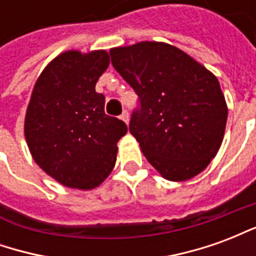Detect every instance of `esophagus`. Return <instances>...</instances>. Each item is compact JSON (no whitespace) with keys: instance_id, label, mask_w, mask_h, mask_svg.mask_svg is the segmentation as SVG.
I'll return each instance as SVG.
<instances>
[{"instance_id":"esophagus-1","label":"esophagus","mask_w":256,"mask_h":256,"mask_svg":"<svg viewBox=\"0 0 256 256\" xmlns=\"http://www.w3.org/2000/svg\"><path fill=\"white\" fill-rule=\"evenodd\" d=\"M120 118H122L123 122H124V123H126V124H128V120H130V114H128V110H124V111H123V114H122V115H120Z\"/></svg>"}]
</instances>
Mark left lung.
Here are the masks:
<instances>
[{"mask_svg":"<svg viewBox=\"0 0 256 256\" xmlns=\"http://www.w3.org/2000/svg\"><path fill=\"white\" fill-rule=\"evenodd\" d=\"M114 68L138 96L128 130L168 181H186L220 150L228 106L214 74L181 49L144 41L110 50Z\"/></svg>","mask_w":256,"mask_h":256,"instance_id":"obj_1","label":"left lung"}]
</instances>
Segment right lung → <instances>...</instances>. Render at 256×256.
Returning <instances> with one entry per match:
<instances>
[{"label":"right lung","mask_w":256,"mask_h":256,"mask_svg":"<svg viewBox=\"0 0 256 256\" xmlns=\"http://www.w3.org/2000/svg\"><path fill=\"white\" fill-rule=\"evenodd\" d=\"M110 66L106 50H67L36 79L24 119L32 159L64 186L94 189L115 166L126 123L104 112L96 84Z\"/></svg>","instance_id":"obj_1"}]
</instances>
